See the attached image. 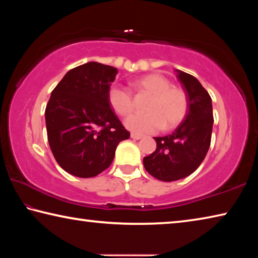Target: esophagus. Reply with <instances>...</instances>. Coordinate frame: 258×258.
<instances>
[{"label": "esophagus", "mask_w": 258, "mask_h": 258, "mask_svg": "<svg viewBox=\"0 0 258 258\" xmlns=\"http://www.w3.org/2000/svg\"><path fill=\"white\" fill-rule=\"evenodd\" d=\"M131 138H132L133 140H140L142 138V135L137 134V133H131Z\"/></svg>", "instance_id": "obj_1"}]
</instances>
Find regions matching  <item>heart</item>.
I'll use <instances>...</instances> for the list:
<instances>
[{
	"instance_id": "obj_1",
	"label": "heart",
	"mask_w": 258,
	"mask_h": 258,
	"mask_svg": "<svg viewBox=\"0 0 258 258\" xmlns=\"http://www.w3.org/2000/svg\"><path fill=\"white\" fill-rule=\"evenodd\" d=\"M135 87L150 94L145 104V112L131 115L125 126L132 132L145 134L160 130L173 128L184 119L187 111V97L180 87L172 86L171 81L160 74H149L135 81ZM108 102L112 110L120 116H127L133 110V98L127 90L112 86L108 92Z\"/></svg>"
}]
</instances>
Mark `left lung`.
<instances>
[{"label":"left lung","instance_id":"1","mask_svg":"<svg viewBox=\"0 0 258 258\" xmlns=\"http://www.w3.org/2000/svg\"><path fill=\"white\" fill-rule=\"evenodd\" d=\"M187 97V111L172 134L154 138L156 150L143 158L146 171L164 182L189 176L203 163L211 146L213 106L211 95L197 78L176 69Z\"/></svg>","mask_w":258,"mask_h":258}]
</instances>
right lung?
Listing matches in <instances>:
<instances>
[{
  "mask_svg": "<svg viewBox=\"0 0 258 258\" xmlns=\"http://www.w3.org/2000/svg\"><path fill=\"white\" fill-rule=\"evenodd\" d=\"M117 73L90 61L71 69L52 91L45 109L47 141L56 163L74 176L103 172L118 143L130 138L108 102Z\"/></svg>",
  "mask_w": 258,
  "mask_h": 258,
  "instance_id": "1",
  "label": "right lung"
}]
</instances>
